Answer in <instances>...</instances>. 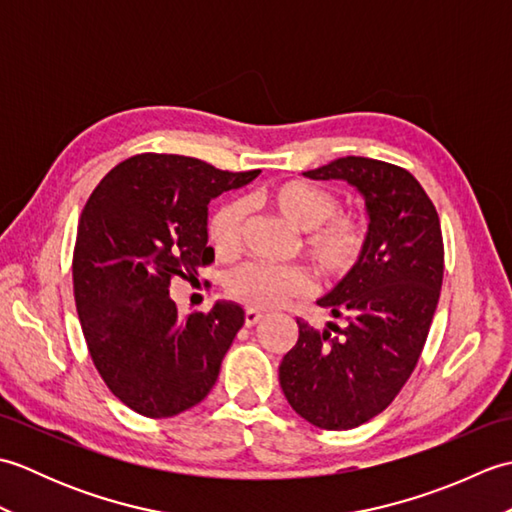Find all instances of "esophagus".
Instances as JSON below:
<instances>
[{"label":"esophagus","instance_id":"esophagus-1","mask_svg":"<svg viewBox=\"0 0 512 512\" xmlns=\"http://www.w3.org/2000/svg\"><path fill=\"white\" fill-rule=\"evenodd\" d=\"M262 319H264L262 312L255 310V308H246V312H244V323L248 325V328H253V325L259 323Z\"/></svg>","mask_w":512,"mask_h":512}]
</instances>
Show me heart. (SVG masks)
<instances>
[{"mask_svg":"<svg viewBox=\"0 0 512 512\" xmlns=\"http://www.w3.org/2000/svg\"><path fill=\"white\" fill-rule=\"evenodd\" d=\"M262 200L303 231V248L330 281L347 279L363 264L369 248V224L361 213L339 211V198L319 184L284 180L262 191ZM244 204L231 200L217 206L206 235L220 257H233L244 226ZM312 290V275L303 266L248 262L226 277L228 299L248 308H277Z\"/></svg>","mask_w":512,"mask_h":512,"instance_id":"heart-1","label":"heart"}]
</instances>
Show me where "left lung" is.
Here are the masks:
<instances>
[{
    "label": "left lung",
    "mask_w": 512,
    "mask_h": 512,
    "mask_svg": "<svg viewBox=\"0 0 512 512\" xmlns=\"http://www.w3.org/2000/svg\"><path fill=\"white\" fill-rule=\"evenodd\" d=\"M303 176L352 184L369 215L363 264L319 299L345 328L319 332L297 319V345L279 365L290 407L314 427L343 431L387 409L418 363L444 275L440 217L420 182L383 160L345 156Z\"/></svg>",
    "instance_id": "1"
}]
</instances>
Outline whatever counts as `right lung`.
I'll use <instances>...</instances> for the list:
<instances>
[{"instance_id": "obj_1", "label": "right lung", "mask_w": 512, "mask_h": 512, "mask_svg": "<svg viewBox=\"0 0 512 512\" xmlns=\"http://www.w3.org/2000/svg\"><path fill=\"white\" fill-rule=\"evenodd\" d=\"M176 154L123 160L85 202L72 281L94 367L112 394L147 418H171L213 389L244 310L217 301L180 317L176 277L195 281L215 255L206 246L209 202L257 178Z\"/></svg>"}]
</instances>
